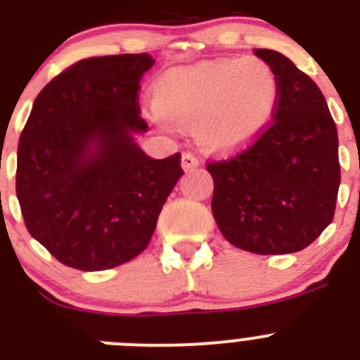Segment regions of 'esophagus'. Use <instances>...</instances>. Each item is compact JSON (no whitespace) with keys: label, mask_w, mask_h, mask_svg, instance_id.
Instances as JSON below:
<instances>
[{"label":"esophagus","mask_w":360,"mask_h":360,"mask_svg":"<svg viewBox=\"0 0 360 360\" xmlns=\"http://www.w3.org/2000/svg\"><path fill=\"white\" fill-rule=\"evenodd\" d=\"M200 165V160L198 157H196L195 153H191V151H186L182 155V167L186 171H191V169H195V167H198Z\"/></svg>","instance_id":"esophagus-1"}]
</instances>
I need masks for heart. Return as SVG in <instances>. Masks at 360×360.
Returning <instances> with one entry per match:
<instances>
[{"instance_id": "obj_1", "label": "heart", "mask_w": 360, "mask_h": 360, "mask_svg": "<svg viewBox=\"0 0 360 360\" xmlns=\"http://www.w3.org/2000/svg\"><path fill=\"white\" fill-rule=\"evenodd\" d=\"M153 103L162 126H193L203 149L229 151L269 126L279 103V79L257 57L200 63L164 73Z\"/></svg>"}]
</instances>
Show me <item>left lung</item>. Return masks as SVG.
Listing matches in <instances>:
<instances>
[{"label":"left lung","mask_w":360,"mask_h":360,"mask_svg":"<svg viewBox=\"0 0 360 360\" xmlns=\"http://www.w3.org/2000/svg\"><path fill=\"white\" fill-rule=\"evenodd\" d=\"M279 103L249 148L205 164L214 180L212 216L225 240L254 254L304 249L332 224L341 165L337 128L317 84L276 50Z\"/></svg>","instance_id":"obj_1"}]
</instances>
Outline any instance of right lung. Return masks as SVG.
I'll use <instances>...</instances> for the list:
<instances>
[{"instance_id": "right-lung-1", "label": "right lung", "mask_w": 360, "mask_h": 360, "mask_svg": "<svg viewBox=\"0 0 360 360\" xmlns=\"http://www.w3.org/2000/svg\"><path fill=\"white\" fill-rule=\"evenodd\" d=\"M148 53L88 57L37 95L18 146L15 195L25 225L57 262L106 270L148 247L182 155L148 157L139 91Z\"/></svg>"}]
</instances>
